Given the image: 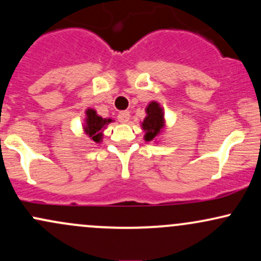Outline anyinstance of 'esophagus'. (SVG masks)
I'll use <instances>...</instances> for the list:
<instances>
[{"label":"esophagus","instance_id":"esophagus-1","mask_svg":"<svg viewBox=\"0 0 261 261\" xmlns=\"http://www.w3.org/2000/svg\"><path fill=\"white\" fill-rule=\"evenodd\" d=\"M117 119H119L120 122H127L128 119H130V113L128 111H121V113H119V115H117Z\"/></svg>","mask_w":261,"mask_h":261}]
</instances>
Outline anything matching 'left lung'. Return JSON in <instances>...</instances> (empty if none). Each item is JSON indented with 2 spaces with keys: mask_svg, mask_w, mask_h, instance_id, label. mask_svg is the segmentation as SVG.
<instances>
[{
  "mask_svg": "<svg viewBox=\"0 0 261 261\" xmlns=\"http://www.w3.org/2000/svg\"><path fill=\"white\" fill-rule=\"evenodd\" d=\"M146 113H147V116L145 117L144 122H142V127L146 131L145 140L146 141H151L162 128L163 113L160 105L154 101L148 105L147 109H146Z\"/></svg>",
  "mask_w": 261,
  "mask_h": 261,
  "instance_id": "left-lung-1",
  "label": "left lung"
}]
</instances>
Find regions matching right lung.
Returning a JSON list of instances; mask_svg holds the SVG:
<instances>
[{
	"mask_svg": "<svg viewBox=\"0 0 261 261\" xmlns=\"http://www.w3.org/2000/svg\"><path fill=\"white\" fill-rule=\"evenodd\" d=\"M110 119H102L101 116L96 115V113L91 109L87 111V126H85V133L88 134L89 137L95 142H99L101 139V128L105 125L109 124Z\"/></svg>",
	"mask_w": 261,
	"mask_h": 261,
	"instance_id": "obj_1",
	"label": "right lung"
}]
</instances>
